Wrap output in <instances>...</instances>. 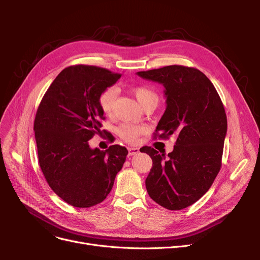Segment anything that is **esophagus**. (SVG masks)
<instances>
[{"label": "esophagus", "mask_w": 260, "mask_h": 260, "mask_svg": "<svg viewBox=\"0 0 260 260\" xmlns=\"http://www.w3.org/2000/svg\"><path fill=\"white\" fill-rule=\"evenodd\" d=\"M138 153H139V148H137V147H129L128 148V156L137 155Z\"/></svg>", "instance_id": "esophagus-1"}]
</instances>
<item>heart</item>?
<instances>
[{
    "instance_id": "obj_1",
    "label": "heart",
    "mask_w": 260,
    "mask_h": 260,
    "mask_svg": "<svg viewBox=\"0 0 260 260\" xmlns=\"http://www.w3.org/2000/svg\"><path fill=\"white\" fill-rule=\"evenodd\" d=\"M136 98L142 105L143 108L149 106H157L159 103V95L155 89L148 85H138L133 88ZM118 95V88L116 86L106 87L99 95V106L102 113L105 116H111L114 112L115 103ZM146 132V127L143 125L131 124V123H124L121 124L118 128L120 137L125 142L129 144L137 143L140 136Z\"/></svg>"
}]
</instances>
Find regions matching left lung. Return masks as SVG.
<instances>
[{
	"label": "left lung",
	"instance_id": "left-lung-1",
	"mask_svg": "<svg viewBox=\"0 0 260 260\" xmlns=\"http://www.w3.org/2000/svg\"><path fill=\"white\" fill-rule=\"evenodd\" d=\"M137 75L166 88L167 109L155 138L177 136L168 155L151 146L140 148L153 160L147 193L168 210L185 209L208 192L220 171L228 127L222 101L209 78L194 67L170 65Z\"/></svg>",
	"mask_w": 260,
	"mask_h": 260
}]
</instances>
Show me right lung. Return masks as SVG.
Wrapping results in <instances>:
<instances>
[{
  "label": "right lung",
  "instance_id": "1",
  "mask_svg": "<svg viewBox=\"0 0 260 260\" xmlns=\"http://www.w3.org/2000/svg\"><path fill=\"white\" fill-rule=\"evenodd\" d=\"M120 74L92 65L68 66L53 80L35 118L40 168L61 199L76 208H90L111 192L127 149L118 144L106 151L90 148L104 120L99 95Z\"/></svg>",
  "mask_w": 260,
  "mask_h": 260
}]
</instances>
